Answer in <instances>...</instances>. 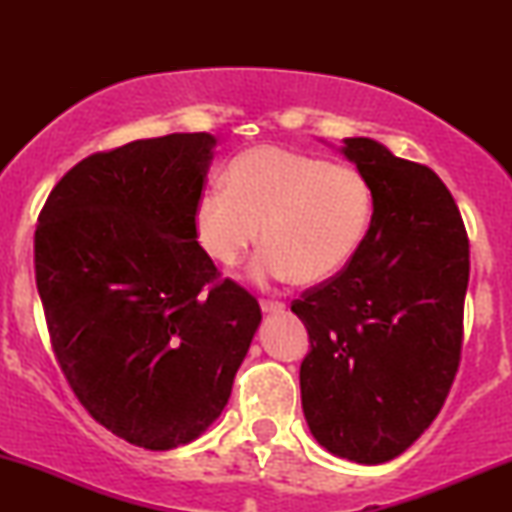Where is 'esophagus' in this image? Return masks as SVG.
<instances>
[{
	"instance_id": "obj_1",
	"label": "esophagus",
	"mask_w": 512,
	"mask_h": 512,
	"mask_svg": "<svg viewBox=\"0 0 512 512\" xmlns=\"http://www.w3.org/2000/svg\"><path fill=\"white\" fill-rule=\"evenodd\" d=\"M284 303H279V300H261V310L265 314H275V312H282L284 310Z\"/></svg>"
}]
</instances>
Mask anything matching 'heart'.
<instances>
[{
	"mask_svg": "<svg viewBox=\"0 0 512 512\" xmlns=\"http://www.w3.org/2000/svg\"><path fill=\"white\" fill-rule=\"evenodd\" d=\"M223 181L226 188L198 198L195 235L223 268H235L263 237L268 247L254 263L256 282H326L352 261L373 219V188L363 172L312 153L256 146L228 165Z\"/></svg>",
	"mask_w": 512,
	"mask_h": 512,
	"instance_id": "heart-1",
	"label": "heart"
}]
</instances>
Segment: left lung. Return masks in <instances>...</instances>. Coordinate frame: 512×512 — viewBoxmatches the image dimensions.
<instances>
[{"mask_svg":"<svg viewBox=\"0 0 512 512\" xmlns=\"http://www.w3.org/2000/svg\"><path fill=\"white\" fill-rule=\"evenodd\" d=\"M342 153L373 188L368 235L291 312L310 335L300 396L312 436L373 466L408 450L450 394L471 263L457 202L436 172L368 137H347Z\"/></svg>","mask_w":512,"mask_h":512,"instance_id":"8db88e82","label":"left lung"}]
</instances>
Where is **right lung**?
<instances>
[{
	"mask_svg": "<svg viewBox=\"0 0 512 512\" xmlns=\"http://www.w3.org/2000/svg\"><path fill=\"white\" fill-rule=\"evenodd\" d=\"M207 132L137 139L76 163L48 195L34 272L51 345L95 422L144 450L226 408L261 307L198 244Z\"/></svg>",
	"mask_w": 512,
	"mask_h": 512,
	"instance_id": "obj_1",
	"label": "right lung"
}]
</instances>
